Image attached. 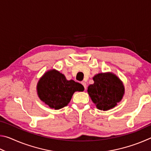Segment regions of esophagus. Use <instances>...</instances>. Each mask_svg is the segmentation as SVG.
I'll list each match as a JSON object with an SVG mask.
<instances>
[{
  "mask_svg": "<svg viewBox=\"0 0 151 151\" xmlns=\"http://www.w3.org/2000/svg\"><path fill=\"white\" fill-rule=\"evenodd\" d=\"M82 85H83V86H84V88H85V90H86V83H85V82H82Z\"/></svg>",
  "mask_w": 151,
  "mask_h": 151,
  "instance_id": "1",
  "label": "esophagus"
}]
</instances>
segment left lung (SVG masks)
<instances>
[{
    "label": "left lung",
    "instance_id": "8db88e82",
    "mask_svg": "<svg viewBox=\"0 0 151 151\" xmlns=\"http://www.w3.org/2000/svg\"><path fill=\"white\" fill-rule=\"evenodd\" d=\"M88 93L97 109L107 111L121 101L124 88L121 80L112 73H100L93 77Z\"/></svg>",
    "mask_w": 151,
    "mask_h": 151
}]
</instances>
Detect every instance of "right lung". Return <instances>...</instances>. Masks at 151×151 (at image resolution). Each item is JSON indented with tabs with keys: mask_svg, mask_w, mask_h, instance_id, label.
<instances>
[{
	"mask_svg": "<svg viewBox=\"0 0 151 151\" xmlns=\"http://www.w3.org/2000/svg\"><path fill=\"white\" fill-rule=\"evenodd\" d=\"M84 86L73 80L67 81L55 70L46 73L37 84L38 95L50 108L60 109L67 105L76 91H83Z\"/></svg>",
	"mask_w": 151,
	"mask_h": 151,
	"instance_id": "add662e5",
	"label": "right lung"
}]
</instances>
